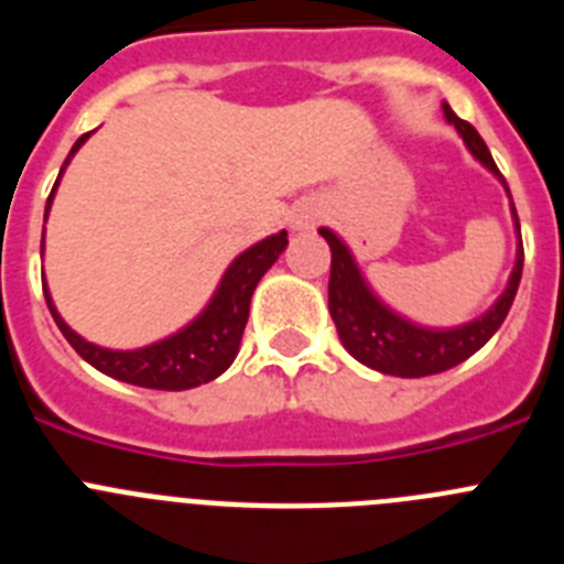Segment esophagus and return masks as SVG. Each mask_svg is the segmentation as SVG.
Instances as JSON below:
<instances>
[{
  "instance_id": "obj_1",
  "label": "esophagus",
  "mask_w": 564,
  "mask_h": 564,
  "mask_svg": "<svg viewBox=\"0 0 564 564\" xmlns=\"http://www.w3.org/2000/svg\"><path fill=\"white\" fill-rule=\"evenodd\" d=\"M318 217H322V206L313 200H302L296 208H293L291 226L296 228V231H302V228H311L313 223H318Z\"/></svg>"
}]
</instances>
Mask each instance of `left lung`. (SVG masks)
<instances>
[{
    "instance_id": "8db88e82",
    "label": "left lung",
    "mask_w": 564,
    "mask_h": 564,
    "mask_svg": "<svg viewBox=\"0 0 564 564\" xmlns=\"http://www.w3.org/2000/svg\"><path fill=\"white\" fill-rule=\"evenodd\" d=\"M443 115L446 121L455 123V129L460 132V138L466 141L468 152L475 154L477 161L495 172L497 177L506 186V177L497 169L495 158L488 152V147L482 143V138L477 134V129L468 121H460L455 112H452L449 104H443ZM508 192V186H506ZM511 197V192H508ZM514 214V226L520 231V220H517V208L511 206ZM322 237L327 239L330 246V285H327V305H330V316L336 322V330L341 344L347 347L352 358H358L361 364L372 367L378 372H387V376L398 378H423V376H437L443 370H452L460 361H466L468 356H475L488 338L500 330V325L506 322L508 311H511V302L517 296V288H520L522 276V237L520 248H517V265L508 279V288L502 291V296L497 299L495 307L488 313H482L480 318L468 322V325L455 327V330H430V327H417L406 318H401L398 313H392L390 307L381 305L372 291L367 288V282L361 279V271L352 262L350 251L344 246L341 239L330 231V228H322Z\"/></svg>"
}]
</instances>
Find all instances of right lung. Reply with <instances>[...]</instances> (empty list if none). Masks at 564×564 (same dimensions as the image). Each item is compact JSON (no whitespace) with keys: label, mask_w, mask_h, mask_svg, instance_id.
<instances>
[{"label":"right lung","mask_w":564,"mask_h":564,"mask_svg":"<svg viewBox=\"0 0 564 564\" xmlns=\"http://www.w3.org/2000/svg\"><path fill=\"white\" fill-rule=\"evenodd\" d=\"M87 138L89 132L78 138L76 147L69 149L64 166L82 149ZM62 172H58V177H62ZM56 188L58 181L53 192H50L47 206H44V220H47L50 203H53ZM285 246L288 231H279L257 242L253 248H248L246 253H239L226 271V276H223L220 288H217L214 299L208 302V307L194 318L192 325L183 327L174 336L163 338V341L141 347V350H104L98 344L84 341L78 333H73L64 325V318L58 316L56 305L50 299L47 285H44V299H47V307L53 318H56L58 330L73 344V350L84 361L93 364L96 370H101L104 376L134 383V387H147V390H192V387L214 381V378L223 376L231 367L248 325V307H251L253 288H257L259 279L265 276L268 268L276 262L279 253L285 251Z\"/></svg>","instance_id":"add662e5"}]
</instances>
